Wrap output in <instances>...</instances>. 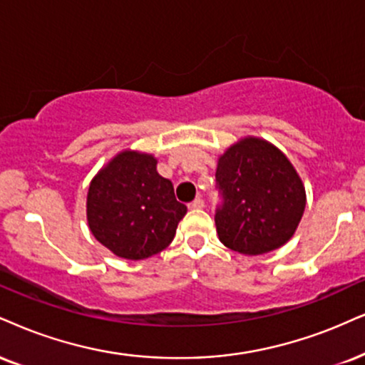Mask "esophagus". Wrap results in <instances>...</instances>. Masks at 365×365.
Wrapping results in <instances>:
<instances>
[{
    "mask_svg": "<svg viewBox=\"0 0 365 365\" xmlns=\"http://www.w3.org/2000/svg\"><path fill=\"white\" fill-rule=\"evenodd\" d=\"M205 206V201L201 200V197H196L195 201H192V203H190V208L191 210H201Z\"/></svg>",
    "mask_w": 365,
    "mask_h": 365,
    "instance_id": "obj_1",
    "label": "esophagus"
}]
</instances>
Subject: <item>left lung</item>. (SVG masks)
<instances>
[{"label":"left lung","mask_w":365,"mask_h":365,"mask_svg":"<svg viewBox=\"0 0 365 365\" xmlns=\"http://www.w3.org/2000/svg\"><path fill=\"white\" fill-rule=\"evenodd\" d=\"M225 203L215 215L220 242L244 255H262L291 240L307 206V191L284 152L244 137L218 157Z\"/></svg>","instance_id":"obj_1"}]
</instances>
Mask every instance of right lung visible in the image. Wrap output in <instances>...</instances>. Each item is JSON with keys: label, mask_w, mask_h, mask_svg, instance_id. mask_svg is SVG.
<instances>
[{"label": "right lung", "mask_w": 365, "mask_h": 365, "mask_svg": "<svg viewBox=\"0 0 365 365\" xmlns=\"http://www.w3.org/2000/svg\"><path fill=\"white\" fill-rule=\"evenodd\" d=\"M187 208L173 182L157 173V159L121 150L91 179L86 197L89 230L116 257L143 260L159 254L175 235Z\"/></svg>", "instance_id": "right-lung-1"}]
</instances>
